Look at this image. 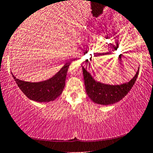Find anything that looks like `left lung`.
<instances>
[{"label": "left lung", "mask_w": 153, "mask_h": 153, "mask_svg": "<svg viewBox=\"0 0 153 153\" xmlns=\"http://www.w3.org/2000/svg\"><path fill=\"white\" fill-rule=\"evenodd\" d=\"M139 69L136 75L128 83L121 85H108L97 82L93 79L89 73L82 66L86 92L92 101L97 104L111 105L119 102L126 96L136 81L139 74Z\"/></svg>", "instance_id": "obj_1"}]
</instances>
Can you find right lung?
<instances>
[{
  "instance_id": "obj_1",
  "label": "right lung",
  "mask_w": 153,
  "mask_h": 153,
  "mask_svg": "<svg viewBox=\"0 0 153 153\" xmlns=\"http://www.w3.org/2000/svg\"><path fill=\"white\" fill-rule=\"evenodd\" d=\"M69 65L70 63L66 64L53 77L40 82L22 81L12 75L18 87L27 98L36 102H46L55 100L62 93Z\"/></svg>"
}]
</instances>
